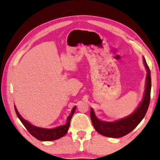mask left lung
Here are the masks:
<instances>
[{
    "mask_svg": "<svg viewBox=\"0 0 160 160\" xmlns=\"http://www.w3.org/2000/svg\"><path fill=\"white\" fill-rule=\"evenodd\" d=\"M145 67L147 70L145 89L141 102L138 104L133 112L126 117L112 122L101 121L95 116L92 108L90 110V118L94 129L99 134L107 137L118 138L123 137L128 134L136 127L142 120L147 112L150 101L151 92V77L150 70L148 66L145 58L143 57Z\"/></svg>",
    "mask_w": 160,
    "mask_h": 160,
    "instance_id": "obj_1",
    "label": "left lung"
}]
</instances>
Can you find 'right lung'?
Listing matches in <instances>:
<instances>
[{
  "mask_svg": "<svg viewBox=\"0 0 160 160\" xmlns=\"http://www.w3.org/2000/svg\"><path fill=\"white\" fill-rule=\"evenodd\" d=\"M75 107H76V106H75L73 107V109H72L71 113H70V114L68 116V117L67 118V122L65 125L60 126L56 127V128L50 129L39 128V127H37L34 126V125H32L30 123L28 122V121H26L25 119H24L22 117L20 113H19L18 111L17 110V108L15 107V110L18 117L32 136H34L35 138H37L39 140H41V141H51V140H55L61 138L64 136V135L67 133L70 126V120H71L72 116L73 115L75 111Z\"/></svg>",
  "mask_w": 160,
  "mask_h": 160,
  "instance_id": "1",
  "label": "right lung"
}]
</instances>
